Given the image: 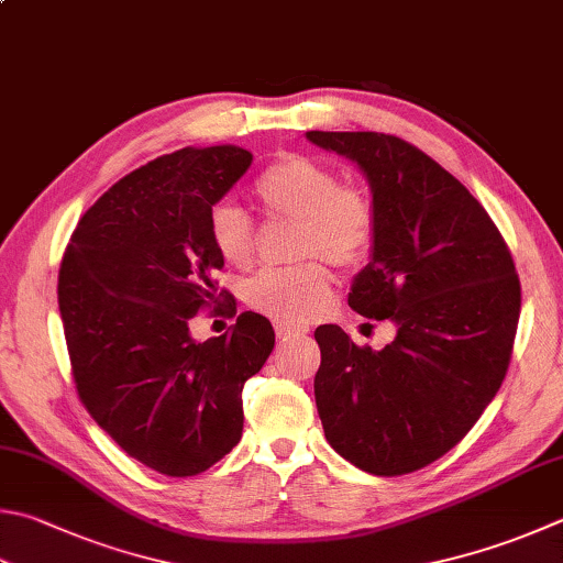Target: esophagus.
<instances>
[{
	"instance_id": "1",
	"label": "esophagus",
	"mask_w": 563,
	"mask_h": 563,
	"mask_svg": "<svg viewBox=\"0 0 563 563\" xmlns=\"http://www.w3.org/2000/svg\"><path fill=\"white\" fill-rule=\"evenodd\" d=\"M274 331H277L279 341H286V338H294V335H303V333H306L303 328L291 325V323H282V321L274 323Z\"/></svg>"
}]
</instances>
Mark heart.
<instances>
[{
	"mask_svg": "<svg viewBox=\"0 0 563 563\" xmlns=\"http://www.w3.org/2000/svg\"><path fill=\"white\" fill-rule=\"evenodd\" d=\"M254 200L269 220H296V254L357 267L373 252L377 213L363 188L343 184L341 174L309 156H284L254 181ZM216 252L232 267L254 260L257 232L245 210L220 203L208 216ZM333 277L321 262L267 269L245 286V299L260 313L282 323H303L331 303Z\"/></svg>",
	"mask_w": 563,
	"mask_h": 563,
	"instance_id": "heart-1",
	"label": "heart"
}]
</instances>
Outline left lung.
I'll use <instances>...</instances> for the list:
<instances>
[{"label":"left lung","mask_w":563,"mask_h":563,"mask_svg":"<svg viewBox=\"0 0 563 563\" xmlns=\"http://www.w3.org/2000/svg\"><path fill=\"white\" fill-rule=\"evenodd\" d=\"M360 166L377 238L347 306L397 325L382 350L318 325L313 379L325 439L360 471L405 475L459 443L500 389L519 321L512 254L459 178L399 136L306 132Z\"/></svg>","instance_id":"left-lung-1"}]
</instances>
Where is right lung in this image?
I'll return each instance as SVG.
<instances>
[{
	"instance_id": "add662e5",
	"label": "right lung",
	"mask_w": 563,
	"mask_h": 563,
	"mask_svg": "<svg viewBox=\"0 0 563 563\" xmlns=\"http://www.w3.org/2000/svg\"><path fill=\"white\" fill-rule=\"evenodd\" d=\"M252 164L222 144L178 150L120 178L73 230L58 309L78 397L126 455L172 478L238 446L242 387L274 347L267 318L196 343L188 323L228 301L208 216Z\"/></svg>"
}]
</instances>
